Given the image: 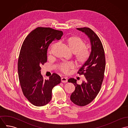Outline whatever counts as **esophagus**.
Wrapping results in <instances>:
<instances>
[{"label":"esophagus","mask_w":128,"mask_h":128,"mask_svg":"<svg viewBox=\"0 0 128 128\" xmlns=\"http://www.w3.org/2000/svg\"><path fill=\"white\" fill-rule=\"evenodd\" d=\"M61 81L62 83H66L68 82L67 78H66V77H62L61 78Z\"/></svg>","instance_id":"esophagus-1"}]
</instances>
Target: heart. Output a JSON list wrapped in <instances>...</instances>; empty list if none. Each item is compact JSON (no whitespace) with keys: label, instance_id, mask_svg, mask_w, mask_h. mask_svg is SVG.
<instances>
[{"label":"heart","instance_id":"1","mask_svg":"<svg viewBox=\"0 0 128 128\" xmlns=\"http://www.w3.org/2000/svg\"><path fill=\"white\" fill-rule=\"evenodd\" d=\"M65 42L69 50L73 53L75 61L77 64H83L87 61L90 56V52L86 48L85 42L81 38L76 36L70 37L66 39ZM56 44L54 43L52 45L49 51L50 53L51 52L52 49ZM73 66V64L72 62H64L60 65V68L62 72L68 73L70 70L72 68Z\"/></svg>","mask_w":128,"mask_h":128}]
</instances>
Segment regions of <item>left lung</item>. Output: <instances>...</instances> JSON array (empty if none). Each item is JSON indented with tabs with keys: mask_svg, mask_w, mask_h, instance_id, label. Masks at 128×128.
Segmentation results:
<instances>
[{
	"mask_svg": "<svg viewBox=\"0 0 128 128\" xmlns=\"http://www.w3.org/2000/svg\"><path fill=\"white\" fill-rule=\"evenodd\" d=\"M77 30L88 36L91 45V52L88 60L77 72L79 75H83L85 80L78 85L74 78L68 80V82L73 83L75 87L70 96L71 100L78 106H83L91 102L100 90L104 78L106 58L102 42L94 31L85 27Z\"/></svg>",
	"mask_w": 128,
	"mask_h": 128,
	"instance_id": "left-lung-1",
	"label": "left lung"
}]
</instances>
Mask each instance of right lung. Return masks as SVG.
<instances>
[{"label":"right lung","instance_id":"1","mask_svg":"<svg viewBox=\"0 0 128 128\" xmlns=\"http://www.w3.org/2000/svg\"><path fill=\"white\" fill-rule=\"evenodd\" d=\"M62 34L60 30L38 27L26 36L22 44L18 62L20 83L24 95L35 106L48 104L53 88L60 83V77L55 73L48 80H44L40 66L47 62L50 44L60 40Z\"/></svg>","mask_w":128,"mask_h":128}]
</instances>
